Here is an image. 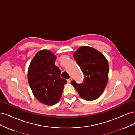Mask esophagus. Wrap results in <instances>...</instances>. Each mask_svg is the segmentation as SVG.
<instances>
[{"mask_svg": "<svg viewBox=\"0 0 135 135\" xmlns=\"http://www.w3.org/2000/svg\"><path fill=\"white\" fill-rule=\"evenodd\" d=\"M71 80H72V78H69V79H67V81H68V83H70L71 81Z\"/></svg>", "mask_w": 135, "mask_h": 135, "instance_id": "esophagus-1", "label": "esophagus"}]
</instances>
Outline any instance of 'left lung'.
Masks as SVG:
<instances>
[{"mask_svg": "<svg viewBox=\"0 0 135 135\" xmlns=\"http://www.w3.org/2000/svg\"><path fill=\"white\" fill-rule=\"evenodd\" d=\"M73 57L84 76L81 84L72 80L71 84L83 99L87 101L97 99L103 93L108 83V60L101 52L89 46L80 47L74 52Z\"/></svg>", "mask_w": 135, "mask_h": 135, "instance_id": "1", "label": "left lung"}]
</instances>
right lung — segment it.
I'll return each mask as SVG.
<instances>
[{"mask_svg":"<svg viewBox=\"0 0 135 135\" xmlns=\"http://www.w3.org/2000/svg\"><path fill=\"white\" fill-rule=\"evenodd\" d=\"M56 58L50 50H40L32 59L28 69L27 79L32 93L40 103L48 106L58 103L64 85L67 83L55 65Z\"/></svg>","mask_w":135,"mask_h":135,"instance_id":"obj_1","label":"right lung"}]
</instances>
